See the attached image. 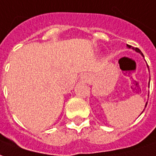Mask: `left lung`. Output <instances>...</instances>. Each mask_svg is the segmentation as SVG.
<instances>
[{
    "instance_id": "1",
    "label": "left lung",
    "mask_w": 156,
    "mask_h": 156,
    "mask_svg": "<svg viewBox=\"0 0 156 156\" xmlns=\"http://www.w3.org/2000/svg\"><path fill=\"white\" fill-rule=\"evenodd\" d=\"M127 47H129V48H132L133 50H134V51H137V52H139V53H141V54H142V55H143V53H142V52H141V51L139 50V48L133 47L132 45H129V44H127ZM146 105H147V103H146Z\"/></svg>"
}]
</instances>
